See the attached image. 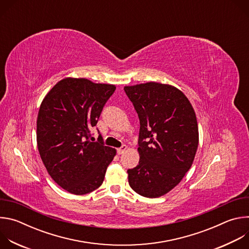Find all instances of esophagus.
<instances>
[{
	"label": "esophagus",
	"instance_id": "34e87169",
	"mask_svg": "<svg viewBox=\"0 0 249 249\" xmlns=\"http://www.w3.org/2000/svg\"><path fill=\"white\" fill-rule=\"evenodd\" d=\"M127 150V146L126 145H123L121 148H119V149H117V154L118 155H122V154H124V152Z\"/></svg>",
	"mask_w": 249,
	"mask_h": 249
}]
</instances>
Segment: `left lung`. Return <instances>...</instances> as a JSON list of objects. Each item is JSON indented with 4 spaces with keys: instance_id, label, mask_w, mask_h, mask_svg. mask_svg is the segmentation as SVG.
<instances>
[{
    "instance_id": "left-lung-1",
    "label": "left lung",
    "mask_w": 249,
    "mask_h": 249,
    "mask_svg": "<svg viewBox=\"0 0 249 249\" xmlns=\"http://www.w3.org/2000/svg\"><path fill=\"white\" fill-rule=\"evenodd\" d=\"M140 120L139 164L128 169L131 188L157 198L173 189L189 170L198 148L194 109L182 91L147 83L125 87Z\"/></svg>"
}]
</instances>
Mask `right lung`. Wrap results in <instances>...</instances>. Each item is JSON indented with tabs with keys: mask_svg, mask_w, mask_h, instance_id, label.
<instances>
[{
	"mask_svg": "<svg viewBox=\"0 0 249 249\" xmlns=\"http://www.w3.org/2000/svg\"><path fill=\"white\" fill-rule=\"evenodd\" d=\"M115 86L67 78L44 97L37 116V147L52 179L66 191L84 195L98 188L116 151L104 146L90 129ZM99 133V132H98Z\"/></svg>",
	"mask_w": 249,
	"mask_h": 249,
	"instance_id": "add662e5",
	"label": "right lung"
}]
</instances>
